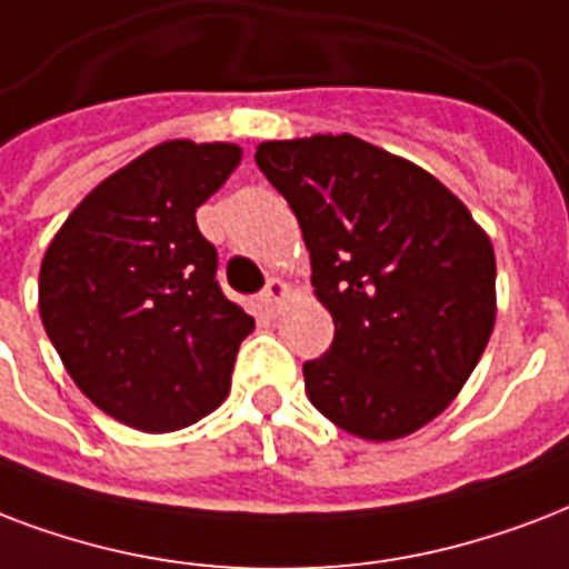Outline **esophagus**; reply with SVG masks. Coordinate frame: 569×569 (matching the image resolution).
I'll use <instances>...</instances> for the list:
<instances>
[{
  "mask_svg": "<svg viewBox=\"0 0 569 569\" xmlns=\"http://www.w3.org/2000/svg\"><path fill=\"white\" fill-rule=\"evenodd\" d=\"M288 293H290L288 284H284L281 279L267 281V288H263V293H261V302H263V308H267V315H276L281 302L288 299Z\"/></svg>",
  "mask_w": 569,
  "mask_h": 569,
  "instance_id": "esophagus-1",
  "label": "esophagus"
}]
</instances>
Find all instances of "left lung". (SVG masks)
Returning <instances> with one entry per match:
<instances>
[{
  "label": "left lung",
  "mask_w": 569,
  "mask_h": 569,
  "mask_svg": "<svg viewBox=\"0 0 569 569\" xmlns=\"http://www.w3.org/2000/svg\"><path fill=\"white\" fill-rule=\"evenodd\" d=\"M258 169L297 213L335 338L302 365L308 400L371 442L442 412L496 323V254L457 196L356 136L263 142Z\"/></svg>",
  "instance_id": "obj_1"
}]
</instances>
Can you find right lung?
Masks as SVG:
<instances>
[{"label":"right lung","instance_id":"add662e5","mask_svg":"<svg viewBox=\"0 0 569 569\" xmlns=\"http://www.w3.org/2000/svg\"><path fill=\"white\" fill-rule=\"evenodd\" d=\"M237 162V144H157L91 189L43 254V329L82 395L121 425L169 433L228 395L254 320L219 288L196 210Z\"/></svg>","mask_w":569,"mask_h":569}]
</instances>
